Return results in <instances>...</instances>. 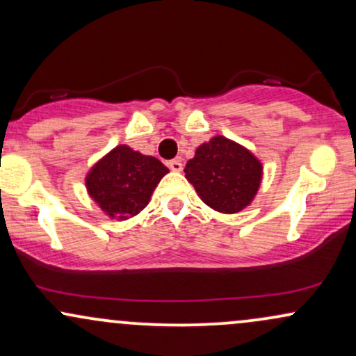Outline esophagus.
<instances>
[{
	"mask_svg": "<svg viewBox=\"0 0 356 356\" xmlns=\"http://www.w3.org/2000/svg\"><path fill=\"white\" fill-rule=\"evenodd\" d=\"M167 165H169V169L172 170V172H181V170H182V162L179 161V159L169 161V162H167Z\"/></svg>",
	"mask_w": 356,
	"mask_h": 356,
	"instance_id": "obj_1",
	"label": "esophagus"
}]
</instances>
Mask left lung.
Returning <instances> with one entry per match:
<instances>
[{"instance_id": "obj_1", "label": "left lung", "mask_w": 356, "mask_h": 356, "mask_svg": "<svg viewBox=\"0 0 356 356\" xmlns=\"http://www.w3.org/2000/svg\"><path fill=\"white\" fill-rule=\"evenodd\" d=\"M184 172L201 201L222 214L246 209L263 181L259 159L224 136H214L199 145Z\"/></svg>"}]
</instances>
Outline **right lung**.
Returning <instances> with one entry per match:
<instances>
[{"label":"right lung","instance_id":"obj_1","mask_svg":"<svg viewBox=\"0 0 356 356\" xmlns=\"http://www.w3.org/2000/svg\"><path fill=\"white\" fill-rule=\"evenodd\" d=\"M167 172L169 169L159 159L120 144L90 167L85 187L105 216L127 220L147 207Z\"/></svg>","mask_w":356,"mask_h":356}]
</instances>
